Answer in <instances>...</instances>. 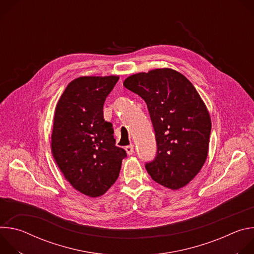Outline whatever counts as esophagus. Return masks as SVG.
I'll return each instance as SVG.
<instances>
[{
	"mask_svg": "<svg viewBox=\"0 0 254 254\" xmlns=\"http://www.w3.org/2000/svg\"><path fill=\"white\" fill-rule=\"evenodd\" d=\"M125 150L127 151V154L128 156H130V155L133 154V146H132V144H129V146H127V147L125 148Z\"/></svg>",
	"mask_w": 254,
	"mask_h": 254,
	"instance_id": "1",
	"label": "esophagus"
}]
</instances>
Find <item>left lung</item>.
Masks as SVG:
<instances>
[{
  "instance_id": "left-lung-1",
  "label": "left lung",
  "mask_w": 254,
  "mask_h": 254,
  "mask_svg": "<svg viewBox=\"0 0 254 254\" xmlns=\"http://www.w3.org/2000/svg\"><path fill=\"white\" fill-rule=\"evenodd\" d=\"M124 85L146 101L154 127L157 154L144 165L148 173L164 187H184L208 155L211 120L199 93L183 74L170 68L133 74Z\"/></svg>"
}]
</instances>
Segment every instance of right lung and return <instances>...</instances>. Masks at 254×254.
Returning <instances> with one entry per match:
<instances>
[{
    "instance_id": "add662e5",
    "label": "right lung",
    "mask_w": 254,
    "mask_h": 254,
    "mask_svg": "<svg viewBox=\"0 0 254 254\" xmlns=\"http://www.w3.org/2000/svg\"><path fill=\"white\" fill-rule=\"evenodd\" d=\"M119 76H83L71 81L54 117L51 150L65 179L89 197L103 195L117 181L127 152L116 146L103 104Z\"/></svg>"
}]
</instances>
